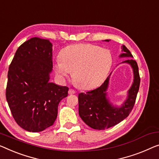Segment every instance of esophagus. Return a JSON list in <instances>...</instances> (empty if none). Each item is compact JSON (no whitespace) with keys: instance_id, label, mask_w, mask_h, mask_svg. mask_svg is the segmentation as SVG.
<instances>
[{"instance_id":"esophagus-1","label":"esophagus","mask_w":159,"mask_h":159,"mask_svg":"<svg viewBox=\"0 0 159 159\" xmlns=\"http://www.w3.org/2000/svg\"><path fill=\"white\" fill-rule=\"evenodd\" d=\"M68 93H69V94H74V93H75V90H73V89H70L69 91H68Z\"/></svg>"}]
</instances>
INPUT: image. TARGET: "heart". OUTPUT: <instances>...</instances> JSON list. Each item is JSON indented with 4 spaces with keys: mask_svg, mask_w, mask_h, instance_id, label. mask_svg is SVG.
<instances>
[{
    "mask_svg": "<svg viewBox=\"0 0 159 159\" xmlns=\"http://www.w3.org/2000/svg\"><path fill=\"white\" fill-rule=\"evenodd\" d=\"M61 59L54 63V70L61 79L72 72V78L83 89L101 84L109 73L113 56L108 49L96 45L80 43L66 47L61 51Z\"/></svg>",
    "mask_w": 159,
    "mask_h": 159,
    "instance_id": "heart-1",
    "label": "heart"
}]
</instances>
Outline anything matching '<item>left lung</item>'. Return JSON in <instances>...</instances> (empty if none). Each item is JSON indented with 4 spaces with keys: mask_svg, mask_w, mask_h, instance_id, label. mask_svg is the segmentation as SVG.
I'll use <instances>...</instances> for the list:
<instances>
[{
    "mask_svg": "<svg viewBox=\"0 0 159 159\" xmlns=\"http://www.w3.org/2000/svg\"><path fill=\"white\" fill-rule=\"evenodd\" d=\"M108 41V40H106ZM120 57H133L129 49L123 46ZM132 66L134 73V84L129 91L127 100L121 107L114 108L111 105L106 98L109 76L107 77L103 84L96 89L86 93L79 94V113L81 119L92 129L103 130L114 126L129 116L134 108L140 86V75L136 61L129 58L124 61Z\"/></svg>",
    "mask_w": 159,
    "mask_h": 159,
    "instance_id": "8db88e82",
    "label": "left lung"
}]
</instances>
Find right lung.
I'll use <instances>...</instances> for the list:
<instances>
[{
	"instance_id": "1",
	"label": "right lung",
	"mask_w": 159,
	"mask_h": 159,
	"mask_svg": "<svg viewBox=\"0 0 159 159\" xmlns=\"http://www.w3.org/2000/svg\"><path fill=\"white\" fill-rule=\"evenodd\" d=\"M52 68V44L39 38L20 45L9 66L6 100L14 120L28 131L53 125L59 103L68 96V87L49 82Z\"/></svg>"
}]
</instances>
